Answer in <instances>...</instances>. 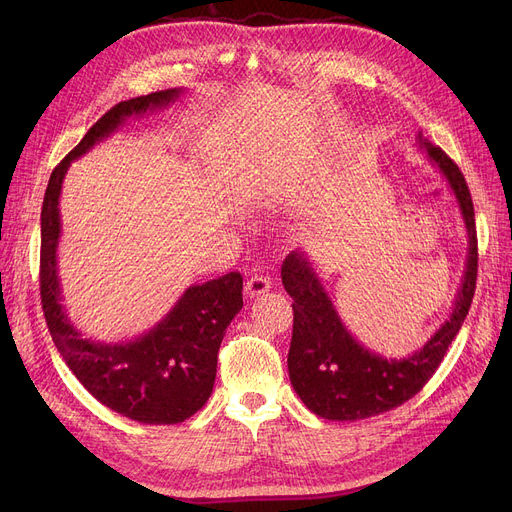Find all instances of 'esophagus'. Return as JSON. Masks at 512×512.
Returning a JSON list of instances; mask_svg holds the SVG:
<instances>
[{
    "label": "esophagus",
    "instance_id": "obj_1",
    "mask_svg": "<svg viewBox=\"0 0 512 512\" xmlns=\"http://www.w3.org/2000/svg\"><path fill=\"white\" fill-rule=\"evenodd\" d=\"M270 288H272V278L270 276H263L261 272L251 274V278L247 280V286H245V290H247V294H249L251 299L261 297V294H265Z\"/></svg>",
    "mask_w": 512,
    "mask_h": 512
}]
</instances>
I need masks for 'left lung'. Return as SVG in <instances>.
Wrapping results in <instances>:
<instances>
[{
    "mask_svg": "<svg viewBox=\"0 0 512 512\" xmlns=\"http://www.w3.org/2000/svg\"><path fill=\"white\" fill-rule=\"evenodd\" d=\"M417 147L448 182L467 230V259L452 311L423 346L407 357H384L361 344L338 315L334 301L305 251L282 263V284L292 297L288 375L305 407L321 419L359 421L382 415L413 398L440 367L469 313L477 280V234L469 186L459 166L419 132Z\"/></svg>",
    "mask_w": 512,
    "mask_h": 512,
    "instance_id": "obj_1",
    "label": "left lung"
}]
</instances>
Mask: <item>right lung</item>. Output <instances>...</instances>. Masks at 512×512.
<instances>
[{
	"instance_id": "obj_1",
	"label": "right lung",
	"mask_w": 512,
	"mask_h": 512,
	"mask_svg": "<svg viewBox=\"0 0 512 512\" xmlns=\"http://www.w3.org/2000/svg\"><path fill=\"white\" fill-rule=\"evenodd\" d=\"M184 89H168L114 105L51 172L41 209V303L47 328L66 365L101 405L132 421L172 425L193 417L211 396L218 351L242 309V276L230 272L188 286L145 334L126 342L85 338L66 313L58 267L60 195L74 159L89 153L128 118L172 105Z\"/></svg>"
}]
</instances>
